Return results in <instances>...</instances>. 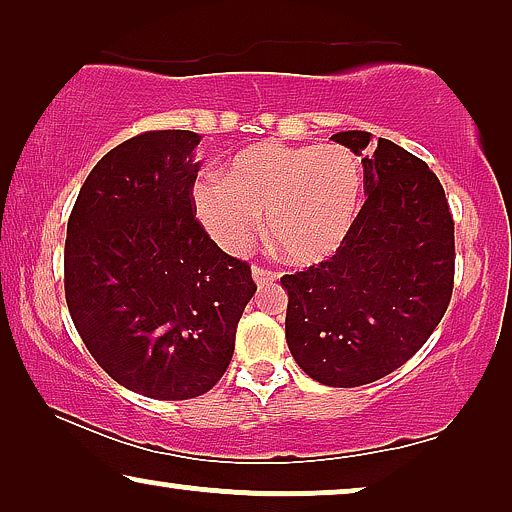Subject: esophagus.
I'll return each instance as SVG.
<instances>
[{"label": "esophagus", "mask_w": 512, "mask_h": 512, "mask_svg": "<svg viewBox=\"0 0 512 512\" xmlns=\"http://www.w3.org/2000/svg\"><path fill=\"white\" fill-rule=\"evenodd\" d=\"M254 279H256V284L258 286H263V284H270V282H277V272L275 270H270V268H263V265H254Z\"/></svg>", "instance_id": "obj_1"}]
</instances>
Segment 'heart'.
<instances>
[{
	"label": "heart",
	"mask_w": 512,
	"mask_h": 512,
	"mask_svg": "<svg viewBox=\"0 0 512 512\" xmlns=\"http://www.w3.org/2000/svg\"><path fill=\"white\" fill-rule=\"evenodd\" d=\"M363 193L359 160L340 144L261 142L242 151L223 179L193 188L195 214L228 254H244L261 233L286 261L319 263L347 240Z\"/></svg>",
	"instance_id": "obj_1"
}]
</instances>
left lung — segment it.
Returning <instances> with one entry per match:
<instances>
[{"mask_svg": "<svg viewBox=\"0 0 512 512\" xmlns=\"http://www.w3.org/2000/svg\"><path fill=\"white\" fill-rule=\"evenodd\" d=\"M333 139L363 165V193L347 240L331 258L282 277L286 342L312 380L361 387L415 356L450 305L454 219L429 165L370 132Z\"/></svg>", "mask_w": 512, "mask_h": 512, "instance_id": "8db88e82", "label": "left lung"}]
</instances>
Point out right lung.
I'll use <instances>...</instances> for the list:
<instances>
[{"mask_svg": "<svg viewBox=\"0 0 512 512\" xmlns=\"http://www.w3.org/2000/svg\"><path fill=\"white\" fill-rule=\"evenodd\" d=\"M191 130L111 149L67 221L65 298L83 345L125 389L158 401L207 394L226 373L254 296L251 265L195 219Z\"/></svg>", "mask_w": 512, "mask_h": 512, "instance_id": "add662e5", "label": "right lung"}]
</instances>
